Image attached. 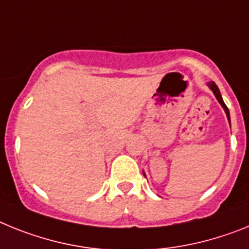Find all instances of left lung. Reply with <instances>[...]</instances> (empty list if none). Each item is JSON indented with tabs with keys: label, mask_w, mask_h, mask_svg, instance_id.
Segmentation results:
<instances>
[{
	"label": "left lung",
	"mask_w": 249,
	"mask_h": 249,
	"mask_svg": "<svg viewBox=\"0 0 249 249\" xmlns=\"http://www.w3.org/2000/svg\"><path fill=\"white\" fill-rule=\"evenodd\" d=\"M208 86H209V88L212 89V91L214 92L215 98H217V100L219 101V104H220V105H222V107H223L224 111H226L227 116H228V120H229V122H231V119H229V110H228V107H227V105H226V104H224L223 99H222V95H220V92H219V89H218V86L215 85V83H214V81H211V83H208Z\"/></svg>",
	"instance_id": "left-lung-1"
}]
</instances>
